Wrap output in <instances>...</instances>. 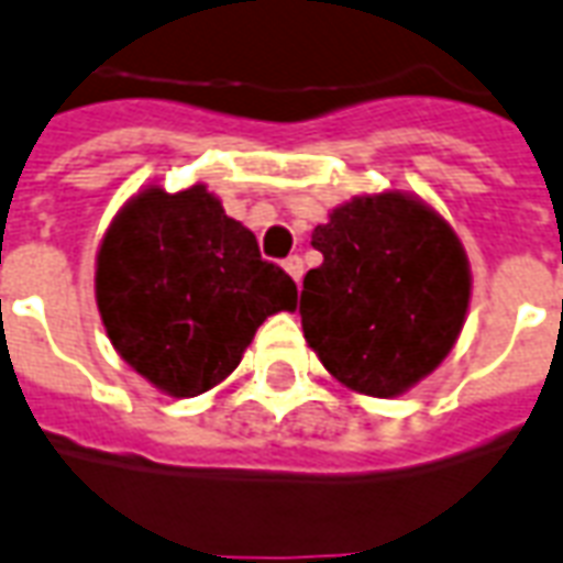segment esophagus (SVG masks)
Returning a JSON list of instances; mask_svg holds the SVG:
<instances>
[{
	"mask_svg": "<svg viewBox=\"0 0 563 563\" xmlns=\"http://www.w3.org/2000/svg\"><path fill=\"white\" fill-rule=\"evenodd\" d=\"M283 268H286V274H289V277H292L295 283H301V277H303L301 256H289V260L283 262Z\"/></svg>",
	"mask_w": 563,
	"mask_h": 563,
	"instance_id": "obj_1",
	"label": "esophagus"
}]
</instances>
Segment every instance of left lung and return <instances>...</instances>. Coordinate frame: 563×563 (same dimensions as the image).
<instances>
[{"label": "left lung", "mask_w": 563, "mask_h": 563, "mask_svg": "<svg viewBox=\"0 0 563 563\" xmlns=\"http://www.w3.org/2000/svg\"><path fill=\"white\" fill-rule=\"evenodd\" d=\"M313 247L322 265L303 277V340L340 385L399 397L451 355L472 265L435 208L402 190L352 197L316 227Z\"/></svg>", "instance_id": "8db88e82"}]
</instances>
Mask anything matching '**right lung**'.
I'll return each mask as SVG.
<instances>
[{"mask_svg": "<svg viewBox=\"0 0 563 563\" xmlns=\"http://www.w3.org/2000/svg\"><path fill=\"white\" fill-rule=\"evenodd\" d=\"M112 349L166 397H199L241 364L268 316L292 313V277L260 256L202 181L148 185L112 218L95 260Z\"/></svg>", "mask_w": 563, "mask_h": 563, "instance_id": "obj_1", "label": "right lung"}]
</instances>
